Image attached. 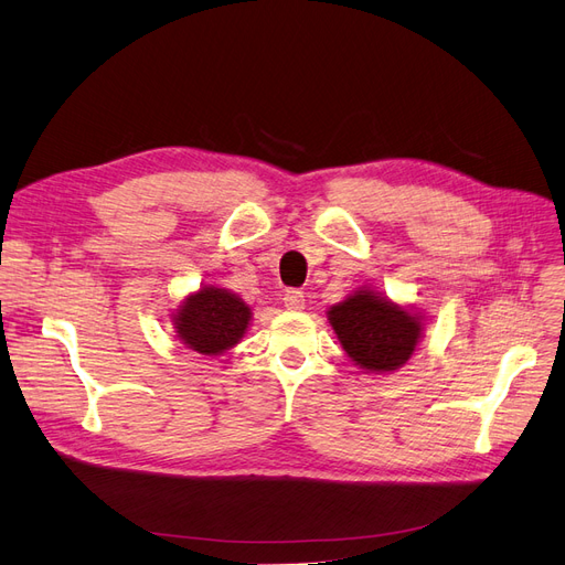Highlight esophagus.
<instances>
[{
	"instance_id": "1",
	"label": "esophagus",
	"mask_w": 565,
	"mask_h": 565,
	"mask_svg": "<svg viewBox=\"0 0 565 565\" xmlns=\"http://www.w3.org/2000/svg\"><path fill=\"white\" fill-rule=\"evenodd\" d=\"M282 301H285V306L289 311H301L303 309V292L301 289H287L285 292V297H282Z\"/></svg>"
}]
</instances>
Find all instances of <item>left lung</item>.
<instances>
[{
	"mask_svg": "<svg viewBox=\"0 0 565 565\" xmlns=\"http://www.w3.org/2000/svg\"><path fill=\"white\" fill-rule=\"evenodd\" d=\"M328 320L341 349L367 372H393L415 353L422 337V318L403 306L358 289L355 295L332 306Z\"/></svg>",
	"mask_w": 565,
	"mask_h": 565,
	"instance_id": "8db88e82",
	"label": "left lung"
}]
</instances>
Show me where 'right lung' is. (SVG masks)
<instances>
[{"label":"right lung","instance_id":"1","mask_svg":"<svg viewBox=\"0 0 565 565\" xmlns=\"http://www.w3.org/2000/svg\"><path fill=\"white\" fill-rule=\"evenodd\" d=\"M252 311L228 289L202 287L191 295L174 316L179 339L202 355H218L243 339Z\"/></svg>","mask_w":565,"mask_h":565}]
</instances>
